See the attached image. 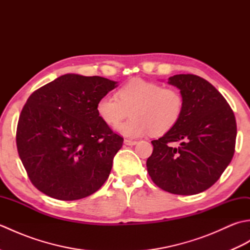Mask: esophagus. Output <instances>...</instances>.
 Returning a JSON list of instances; mask_svg holds the SVG:
<instances>
[{
  "label": "esophagus",
  "instance_id": "1",
  "mask_svg": "<svg viewBox=\"0 0 250 250\" xmlns=\"http://www.w3.org/2000/svg\"><path fill=\"white\" fill-rule=\"evenodd\" d=\"M125 144L129 145V146H133V145L137 144V142L136 141H131V140H125Z\"/></svg>",
  "mask_w": 250,
  "mask_h": 250
}]
</instances>
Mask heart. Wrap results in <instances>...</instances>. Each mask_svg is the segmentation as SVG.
<instances>
[{
	"instance_id": "1",
	"label": "heart",
	"mask_w": 250,
	"mask_h": 250,
	"mask_svg": "<svg viewBox=\"0 0 250 250\" xmlns=\"http://www.w3.org/2000/svg\"><path fill=\"white\" fill-rule=\"evenodd\" d=\"M185 101L175 87L142 78L131 79L116 94H105L97 103V111L106 125H116L132 114V118L116 126L128 137L151 133L162 135L178 124L184 113Z\"/></svg>"
}]
</instances>
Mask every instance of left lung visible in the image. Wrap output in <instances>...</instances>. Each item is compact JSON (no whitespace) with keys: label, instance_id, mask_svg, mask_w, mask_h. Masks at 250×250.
<instances>
[{"label":"left lung","instance_id":"obj_1","mask_svg":"<svg viewBox=\"0 0 250 250\" xmlns=\"http://www.w3.org/2000/svg\"><path fill=\"white\" fill-rule=\"evenodd\" d=\"M182 92V118L151 142L147 172L159 188L191 195L211 187L229 166L235 150L236 121L226 99L213 84L192 74L168 78Z\"/></svg>","mask_w":250,"mask_h":250}]
</instances>
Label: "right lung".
<instances>
[{
  "label": "right lung",
  "mask_w": 250,
  "mask_h": 250,
  "mask_svg": "<svg viewBox=\"0 0 250 250\" xmlns=\"http://www.w3.org/2000/svg\"><path fill=\"white\" fill-rule=\"evenodd\" d=\"M116 87L104 77L65 74L30 95L16 143L30 180L42 192L79 200L108 178L124 139L100 118L97 103Z\"/></svg>",
  "instance_id": "1"
}]
</instances>
